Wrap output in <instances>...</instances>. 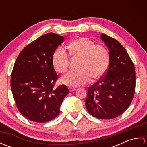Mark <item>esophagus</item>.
Segmentation results:
<instances>
[{"label":"esophagus","instance_id":"34e87169","mask_svg":"<svg viewBox=\"0 0 147 147\" xmlns=\"http://www.w3.org/2000/svg\"><path fill=\"white\" fill-rule=\"evenodd\" d=\"M69 92H73V91H75V90H76V88H72V87H69Z\"/></svg>","mask_w":147,"mask_h":147}]
</instances>
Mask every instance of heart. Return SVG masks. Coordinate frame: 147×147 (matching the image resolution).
I'll return each mask as SVG.
<instances>
[{"label": "heart", "instance_id": "obj_1", "mask_svg": "<svg viewBox=\"0 0 147 147\" xmlns=\"http://www.w3.org/2000/svg\"><path fill=\"white\" fill-rule=\"evenodd\" d=\"M69 54L73 58L80 59L78 71H71L62 76L60 82L63 85L76 87L85 85L90 79L95 81L104 76L107 69L109 54L107 48L86 37H80L69 44ZM55 69L64 73L69 64V55L64 49L59 47L52 56Z\"/></svg>", "mask_w": 147, "mask_h": 147}]
</instances>
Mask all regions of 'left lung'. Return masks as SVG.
Returning <instances> with one entry per match:
<instances>
[{
	"label": "left lung",
	"instance_id": "1",
	"mask_svg": "<svg viewBox=\"0 0 147 147\" xmlns=\"http://www.w3.org/2000/svg\"><path fill=\"white\" fill-rule=\"evenodd\" d=\"M107 47L109 65L101 80L88 88L87 111L93 117L111 119L129 107L135 90V66L126 50L116 40L102 33Z\"/></svg>",
	"mask_w": 147,
	"mask_h": 147
}]
</instances>
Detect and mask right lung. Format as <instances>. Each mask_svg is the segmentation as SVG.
Wrapping results in <instances>:
<instances>
[{
    "label": "right lung",
    "mask_w": 147,
    "mask_h": 147,
    "mask_svg": "<svg viewBox=\"0 0 147 147\" xmlns=\"http://www.w3.org/2000/svg\"><path fill=\"white\" fill-rule=\"evenodd\" d=\"M64 36L49 33L26 46L15 62L11 88L17 107L29 120L46 123L59 115L69 93L64 85L54 88L57 74L52 56Z\"/></svg>",
    "instance_id": "1"
}]
</instances>
